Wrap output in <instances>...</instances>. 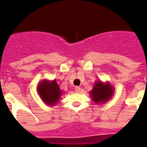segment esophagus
Masks as SVG:
<instances>
[{"mask_svg": "<svg viewBox=\"0 0 147 147\" xmlns=\"http://www.w3.org/2000/svg\"><path fill=\"white\" fill-rule=\"evenodd\" d=\"M80 90H81V88L79 87H75V92H80Z\"/></svg>", "mask_w": 147, "mask_h": 147, "instance_id": "esophagus-1", "label": "esophagus"}]
</instances>
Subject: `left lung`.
I'll return each instance as SVG.
<instances>
[{"mask_svg": "<svg viewBox=\"0 0 147 147\" xmlns=\"http://www.w3.org/2000/svg\"><path fill=\"white\" fill-rule=\"evenodd\" d=\"M114 88L109 82H103L100 80L95 81L92 90L90 92L92 100L96 104H103L111 99L114 95Z\"/></svg>", "mask_w": 147, "mask_h": 147, "instance_id": "1", "label": "left lung"}]
</instances>
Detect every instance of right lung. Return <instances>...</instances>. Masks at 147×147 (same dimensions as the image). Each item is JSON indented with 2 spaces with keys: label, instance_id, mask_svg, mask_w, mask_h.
Returning <instances> with one entry per match:
<instances>
[{
  "label": "right lung",
  "instance_id": "obj_1",
  "mask_svg": "<svg viewBox=\"0 0 147 147\" xmlns=\"http://www.w3.org/2000/svg\"><path fill=\"white\" fill-rule=\"evenodd\" d=\"M37 92L44 103L52 106L57 104L63 94L55 79L41 81L37 85Z\"/></svg>",
  "mask_w": 147,
  "mask_h": 147
}]
</instances>
